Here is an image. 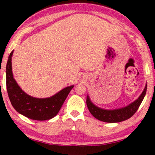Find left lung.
<instances>
[{
    "instance_id": "obj_1",
    "label": "left lung",
    "mask_w": 155,
    "mask_h": 155,
    "mask_svg": "<svg viewBox=\"0 0 155 155\" xmlns=\"http://www.w3.org/2000/svg\"><path fill=\"white\" fill-rule=\"evenodd\" d=\"M146 90L147 85H145L143 93L139 97L138 99L136 100L132 104H129L127 107L121 108V109H113V110L101 109L92 104L88 96H87V107L91 115L100 121L108 123L121 122V121H125L132 117L135 114V112L138 110L140 104L144 99V97L146 94Z\"/></svg>"
}]
</instances>
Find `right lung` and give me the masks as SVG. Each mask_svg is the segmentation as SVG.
Segmentation results:
<instances>
[{
    "instance_id": "1",
    "label": "right lung",
    "mask_w": 155,
    "mask_h": 155,
    "mask_svg": "<svg viewBox=\"0 0 155 155\" xmlns=\"http://www.w3.org/2000/svg\"><path fill=\"white\" fill-rule=\"evenodd\" d=\"M9 55L6 67L7 90L11 104L24 116L37 121H45L54 118L61 108L73 85L62 89L54 96L48 98H36L25 93L13 78L12 72V55Z\"/></svg>"
}]
</instances>
